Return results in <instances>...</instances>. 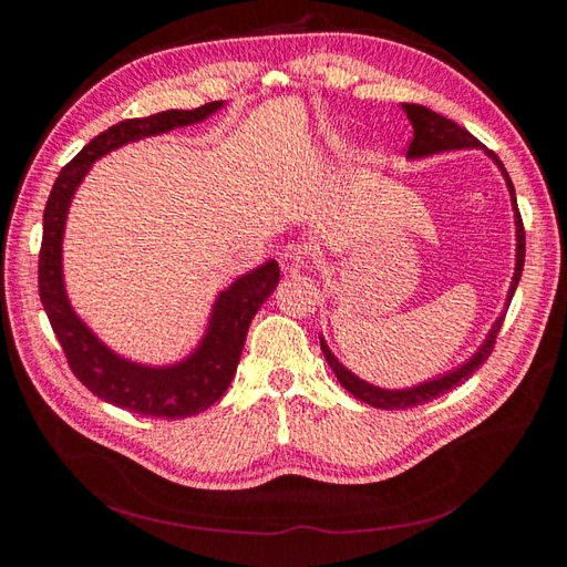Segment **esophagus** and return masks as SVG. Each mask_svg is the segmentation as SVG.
<instances>
[{"instance_id":"1","label":"esophagus","mask_w":567,"mask_h":567,"mask_svg":"<svg viewBox=\"0 0 567 567\" xmlns=\"http://www.w3.org/2000/svg\"><path fill=\"white\" fill-rule=\"evenodd\" d=\"M279 265L284 274H300L310 265V250L300 244H290L279 252Z\"/></svg>"}]
</instances>
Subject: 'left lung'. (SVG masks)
<instances>
[{
  "instance_id": "1",
  "label": "left lung",
  "mask_w": 567,
  "mask_h": 567,
  "mask_svg": "<svg viewBox=\"0 0 567 567\" xmlns=\"http://www.w3.org/2000/svg\"><path fill=\"white\" fill-rule=\"evenodd\" d=\"M402 109H404V113L409 117L411 127H414V140H411L409 151H406L409 158L433 156V153L452 151V148H471V146L480 148V142L475 140V136L468 130L458 127L454 120L444 117V115H440V113H435L431 109H425V106H419V104H402ZM487 156L496 165H499L502 175L506 177L511 203H513V213H516V238H518V246H516V274H513L511 290H508V298H506V302H511L513 293H516V286L520 281L523 265H525V227H523V217H520V210H518L516 188H513V182H511L508 173L504 169L502 161L494 156V153L487 151ZM502 323H504V315L494 321L489 336L483 342V348H480L468 359L466 364H461L458 369L440 375V379H435V381H427V383H421L416 388H406V390H383V388H375V385H371V383H367L362 379H357L352 371H348L346 367L338 362V359L333 357V352L329 350V346H326L323 340H321V352L326 357V362H329V367L333 369L340 385L346 388L350 394H354L357 400H362L364 404H371L375 409H411V406H419V404H425V402H433L435 398H440V394L450 392L452 388L461 385L463 381H468L471 375L487 362V357L494 350L496 336H499Z\"/></svg>"
}]
</instances>
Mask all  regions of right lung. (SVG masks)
I'll return each instance as SVG.
<instances>
[{
	"instance_id": "1",
	"label": "right lung",
	"mask_w": 567,
	"mask_h": 567,
	"mask_svg": "<svg viewBox=\"0 0 567 567\" xmlns=\"http://www.w3.org/2000/svg\"><path fill=\"white\" fill-rule=\"evenodd\" d=\"M221 106H225V101H210V104L194 111H163L148 117L123 120V123L94 136L61 169L47 200L38 271L44 312L78 381L90 388L96 398L127 409L132 414L173 421L186 419L213 406L225 394L236 373L238 359H241L248 326L279 284V262L269 260L238 277L227 290H221L213 307L208 333L192 357H186L175 367H142L109 350L78 319L71 302H68L61 269L68 205H71L84 175L90 173L92 163L106 156L109 151L127 142L144 140V136L200 123Z\"/></svg>"
}]
</instances>
